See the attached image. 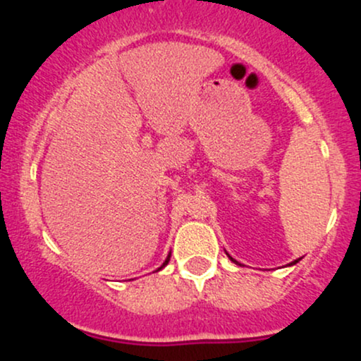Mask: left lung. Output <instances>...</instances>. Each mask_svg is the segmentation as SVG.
Here are the masks:
<instances>
[{
	"mask_svg": "<svg viewBox=\"0 0 361 361\" xmlns=\"http://www.w3.org/2000/svg\"><path fill=\"white\" fill-rule=\"evenodd\" d=\"M227 256H229V255H227ZM229 259H231V261H233V263H235V264H241V263H239V261H235V259L233 258V256H229ZM299 261H300V258H299V259H295V261H292V263H288V267H292V264L299 263Z\"/></svg>",
	"mask_w": 361,
	"mask_h": 361,
	"instance_id": "1",
	"label": "left lung"
}]
</instances>
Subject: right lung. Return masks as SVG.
Listing matches in <instances>:
<instances>
[{
  "instance_id": "obj_1",
  "label": "right lung",
  "mask_w": 361,
  "mask_h": 361,
  "mask_svg": "<svg viewBox=\"0 0 361 361\" xmlns=\"http://www.w3.org/2000/svg\"><path fill=\"white\" fill-rule=\"evenodd\" d=\"M169 258H171V252H169V255H168V258H166V259H164V263H163V264H161V267H159V268H157V271H159V270H163V268H164V267H166V264L169 263Z\"/></svg>"
}]
</instances>
